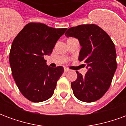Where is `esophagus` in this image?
I'll list each match as a JSON object with an SVG mask.
<instances>
[{"instance_id": "1", "label": "esophagus", "mask_w": 126, "mask_h": 126, "mask_svg": "<svg viewBox=\"0 0 126 126\" xmlns=\"http://www.w3.org/2000/svg\"><path fill=\"white\" fill-rule=\"evenodd\" d=\"M64 71H65V72H67V71H69V69L68 68H64Z\"/></svg>"}]
</instances>
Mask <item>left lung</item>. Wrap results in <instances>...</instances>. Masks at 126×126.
Masks as SVG:
<instances>
[{"label": "left lung", "instance_id": "1", "mask_svg": "<svg viewBox=\"0 0 126 126\" xmlns=\"http://www.w3.org/2000/svg\"><path fill=\"white\" fill-rule=\"evenodd\" d=\"M65 35L79 40L82 48L78 59L84 61L88 69L84 76L76 71V80L71 83L74 96L86 103L100 99L110 87L117 69L115 44L108 34L95 24L72 27Z\"/></svg>", "mask_w": 126, "mask_h": 126}]
</instances>
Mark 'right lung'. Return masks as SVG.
Returning <instances> with one entry per match:
<instances>
[{"label":"right lung","mask_w":126,"mask_h":126,"mask_svg":"<svg viewBox=\"0 0 126 126\" xmlns=\"http://www.w3.org/2000/svg\"><path fill=\"white\" fill-rule=\"evenodd\" d=\"M67 28H53L44 23H29L13 41L9 54L12 75L21 93L34 103L48 100L64 71L62 66L50 67V55Z\"/></svg>","instance_id":"add662e5"}]
</instances>
